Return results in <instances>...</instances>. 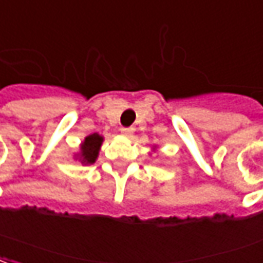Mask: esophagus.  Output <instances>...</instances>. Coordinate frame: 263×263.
<instances>
[{
	"mask_svg": "<svg viewBox=\"0 0 263 263\" xmlns=\"http://www.w3.org/2000/svg\"><path fill=\"white\" fill-rule=\"evenodd\" d=\"M120 132H122L123 136H132L133 135V127H122L120 128Z\"/></svg>",
	"mask_w": 263,
	"mask_h": 263,
	"instance_id": "obj_1",
	"label": "esophagus"
}]
</instances>
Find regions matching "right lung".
<instances>
[{"mask_svg":"<svg viewBox=\"0 0 263 263\" xmlns=\"http://www.w3.org/2000/svg\"><path fill=\"white\" fill-rule=\"evenodd\" d=\"M102 143H103V137L98 133L85 137V140L81 144V153L78 154L82 164H93L96 161Z\"/></svg>","mask_w":263,"mask_h":263,"instance_id":"add662e5","label":"right lung"}]
</instances>
